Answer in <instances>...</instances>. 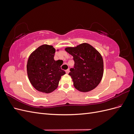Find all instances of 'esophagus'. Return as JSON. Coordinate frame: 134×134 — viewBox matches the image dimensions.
I'll use <instances>...</instances> for the list:
<instances>
[{"mask_svg": "<svg viewBox=\"0 0 134 134\" xmlns=\"http://www.w3.org/2000/svg\"><path fill=\"white\" fill-rule=\"evenodd\" d=\"M69 72H70V70H69V69H67L66 70V73L68 74H69Z\"/></svg>", "mask_w": 134, "mask_h": 134, "instance_id": "obj_1", "label": "esophagus"}]
</instances>
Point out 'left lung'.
Instances as JSON below:
<instances>
[{
    "mask_svg": "<svg viewBox=\"0 0 134 134\" xmlns=\"http://www.w3.org/2000/svg\"><path fill=\"white\" fill-rule=\"evenodd\" d=\"M65 50L73 56L75 62L74 69H71L69 74L74 87L84 93L94 90L103 75V60L99 51L86 42L67 47Z\"/></svg>",
    "mask_w": 134,
    "mask_h": 134,
    "instance_id": "obj_1",
    "label": "left lung"
}]
</instances>
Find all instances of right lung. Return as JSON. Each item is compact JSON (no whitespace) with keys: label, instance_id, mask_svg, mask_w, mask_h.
<instances>
[{"label":"right lung","instance_id":"obj_1","mask_svg":"<svg viewBox=\"0 0 134 134\" xmlns=\"http://www.w3.org/2000/svg\"><path fill=\"white\" fill-rule=\"evenodd\" d=\"M58 51L52 45L44 44L32 52L28 59V79L32 86L40 92L50 93L54 91L61 77L65 74L58 60L54 58L55 52Z\"/></svg>","mask_w":134,"mask_h":134}]
</instances>
